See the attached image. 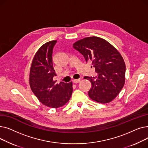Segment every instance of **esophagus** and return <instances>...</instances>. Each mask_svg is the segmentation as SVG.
<instances>
[{"mask_svg": "<svg viewBox=\"0 0 148 148\" xmlns=\"http://www.w3.org/2000/svg\"><path fill=\"white\" fill-rule=\"evenodd\" d=\"M80 81V79H74L73 80V82L74 83H78Z\"/></svg>", "mask_w": 148, "mask_h": 148, "instance_id": "esophagus-1", "label": "esophagus"}]
</instances>
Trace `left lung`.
<instances>
[{
  "mask_svg": "<svg viewBox=\"0 0 148 148\" xmlns=\"http://www.w3.org/2000/svg\"><path fill=\"white\" fill-rule=\"evenodd\" d=\"M73 47L82 54L86 62H92L98 73L96 78L84 77L92 84L88 92L90 98L102 104L112 101L125 84L126 67L120 53L108 41L97 36L77 41Z\"/></svg>",
  "mask_w": 148,
  "mask_h": 148,
  "instance_id": "left-lung-1",
  "label": "left lung"
}]
</instances>
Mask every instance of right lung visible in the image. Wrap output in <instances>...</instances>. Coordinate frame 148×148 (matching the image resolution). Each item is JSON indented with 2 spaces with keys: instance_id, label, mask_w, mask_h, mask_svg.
Returning <instances> with one entry per match:
<instances>
[{
  "instance_id": "add662e5",
  "label": "right lung",
  "mask_w": 148,
  "mask_h": 148,
  "mask_svg": "<svg viewBox=\"0 0 148 148\" xmlns=\"http://www.w3.org/2000/svg\"><path fill=\"white\" fill-rule=\"evenodd\" d=\"M57 41L53 40L43 44L35 53L31 64L29 84L31 90L44 105L57 108L64 106L71 97L73 83L53 80L56 76L53 66V49Z\"/></svg>"
}]
</instances>
